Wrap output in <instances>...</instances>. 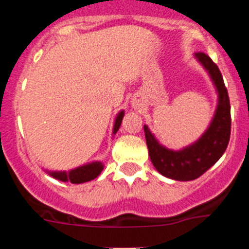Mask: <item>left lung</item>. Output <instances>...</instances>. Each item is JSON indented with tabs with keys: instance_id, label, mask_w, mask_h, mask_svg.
Listing matches in <instances>:
<instances>
[{
	"instance_id": "left-lung-1",
	"label": "left lung",
	"mask_w": 249,
	"mask_h": 249,
	"mask_svg": "<svg viewBox=\"0 0 249 249\" xmlns=\"http://www.w3.org/2000/svg\"><path fill=\"white\" fill-rule=\"evenodd\" d=\"M195 58L208 73L218 97L212 121L203 135L193 143L175 151L160 143L147 124L143 127L152 164L160 175L175 181H192L203 175L222 157L230 142L231 106L223 77L206 53H195Z\"/></svg>"
}]
</instances>
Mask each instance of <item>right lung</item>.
<instances>
[{
    "label": "right lung",
    "mask_w": 249,
    "mask_h": 249,
    "mask_svg": "<svg viewBox=\"0 0 249 249\" xmlns=\"http://www.w3.org/2000/svg\"><path fill=\"white\" fill-rule=\"evenodd\" d=\"M123 116H124V111H120L114 118L113 129H112V137H113L117 131L120 129L121 123H122ZM103 171V163L101 160H93L89 163L82 164L80 167H76L70 171H47L45 169V172L48 173L51 177L56 178L61 182H71L73 184L85 183V182H89L94 178H97Z\"/></svg>",
    "instance_id": "obj_1"
}]
</instances>
